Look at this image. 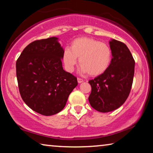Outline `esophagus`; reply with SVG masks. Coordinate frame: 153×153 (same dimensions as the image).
Segmentation results:
<instances>
[{"label": "esophagus", "instance_id": "obj_1", "mask_svg": "<svg viewBox=\"0 0 153 153\" xmlns=\"http://www.w3.org/2000/svg\"><path fill=\"white\" fill-rule=\"evenodd\" d=\"M77 82H78L79 84H81V83L84 82V80H83V79H81V78H77Z\"/></svg>", "mask_w": 153, "mask_h": 153}]
</instances>
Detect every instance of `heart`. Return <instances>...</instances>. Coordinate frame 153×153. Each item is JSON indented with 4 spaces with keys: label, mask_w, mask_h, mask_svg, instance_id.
I'll return each instance as SVG.
<instances>
[{
    "label": "heart",
    "mask_w": 153,
    "mask_h": 153,
    "mask_svg": "<svg viewBox=\"0 0 153 153\" xmlns=\"http://www.w3.org/2000/svg\"><path fill=\"white\" fill-rule=\"evenodd\" d=\"M79 58L80 70L92 76L104 74L109 67L112 52L107 44L89 37H79L72 41L70 48L63 52L62 60L68 72H73Z\"/></svg>",
    "instance_id": "heart-1"
}]
</instances>
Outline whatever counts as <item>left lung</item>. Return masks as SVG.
I'll return each mask as SVG.
<instances>
[{"label":"left lung","mask_w":153,"mask_h":153,"mask_svg":"<svg viewBox=\"0 0 153 153\" xmlns=\"http://www.w3.org/2000/svg\"><path fill=\"white\" fill-rule=\"evenodd\" d=\"M113 58L104 74L88 82L92 88L88 97L90 105L99 112L117 109L128 98L133 83L135 61L125 44L109 41Z\"/></svg>","instance_id":"8db88e82"}]
</instances>
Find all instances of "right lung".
Instances as JSON below:
<instances>
[{"label":"right lung","mask_w":153,"mask_h":153,"mask_svg":"<svg viewBox=\"0 0 153 153\" xmlns=\"http://www.w3.org/2000/svg\"><path fill=\"white\" fill-rule=\"evenodd\" d=\"M63 48L59 38L33 41L16 62V75L23 100L36 113L50 116L60 112L77 86V78L62 66Z\"/></svg>","instance_id":"1"}]
</instances>
